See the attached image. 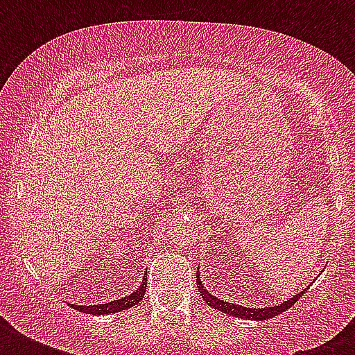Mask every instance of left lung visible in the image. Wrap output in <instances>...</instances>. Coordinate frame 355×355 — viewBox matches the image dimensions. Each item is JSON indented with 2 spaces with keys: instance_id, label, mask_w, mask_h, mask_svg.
<instances>
[{
  "instance_id": "1",
  "label": "left lung",
  "mask_w": 355,
  "mask_h": 355,
  "mask_svg": "<svg viewBox=\"0 0 355 355\" xmlns=\"http://www.w3.org/2000/svg\"><path fill=\"white\" fill-rule=\"evenodd\" d=\"M197 287H199V293L205 298V302L208 306H211L214 309H219L223 313L232 315V317H241V319H248V320H267L272 319L276 315H280L282 311H286L293 306V304L297 302L298 298L302 297V293H297L295 297L286 300L284 304H278V306H270V308H243V306H237V304H230L227 300H221V298L211 297L210 293L206 291L205 286H202V282L199 278V272H197Z\"/></svg>"
}]
</instances>
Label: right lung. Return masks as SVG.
Instances as JSON below:
<instances>
[{"label": "right lung", "mask_w": 355, "mask_h": 355, "mask_svg": "<svg viewBox=\"0 0 355 355\" xmlns=\"http://www.w3.org/2000/svg\"><path fill=\"white\" fill-rule=\"evenodd\" d=\"M145 289H147V276L141 282V286L125 298H119V300H112V302L107 304H99V306H73L75 309H79L83 313H90V315H108V313H118V311H123V309H128L136 306V304L141 302V298L145 295Z\"/></svg>", "instance_id": "obj_1"}]
</instances>
